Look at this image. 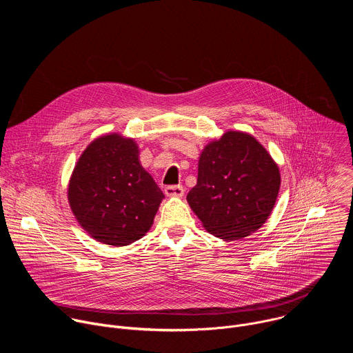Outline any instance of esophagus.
I'll return each mask as SVG.
<instances>
[{
    "label": "esophagus",
    "instance_id": "34e87169",
    "mask_svg": "<svg viewBox=\"0 0 353 353\" xmlns=\"http://www.w3.org/2000/svg\"><path fill=\"white\" fill-rule=\"evenodd\" d=\"M165 194L168 196H181L184 194L183 185H168L165 188Z\"/></svg>",
    "mask_w": 353,
    "mask_h": 353
}]
</instances>
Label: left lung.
I'll use <instances>...</instances> for the list:
<instances>
[{
    "mask_svg": "<svg viewBox=\"0 0 353 353\" xmlns=\"http://www.w3.org/2000/svg\"><path fill=\"white\" fill-rule=\"evenodd\" d=\"M281 185L276 163L250 134L228 131L208 143L187 201L215 237L239 240L268 219Z\"/></svg>",
    "mask_w": 353,
    "mask_h": 353,
    "instance_id": "1",
    "label": "left lung"
}]
</instances>
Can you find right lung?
<instances>
[{"mask_svg":"<svg viewBox=\"0 0 353 353\" xmlns=\"http://www.w3.org/2000/svg\"><path fill=\"white\" fill-rule=\"evenodd\" d=\"M132 139L110 134L81 155L68 187L79 225L97 241L128 245L154 223L165 194L139 163Z\"/></svg>","mask_w":353,"mask_h":353,"instance_id":"add662e5","label":"right lung"}]
</instances>
